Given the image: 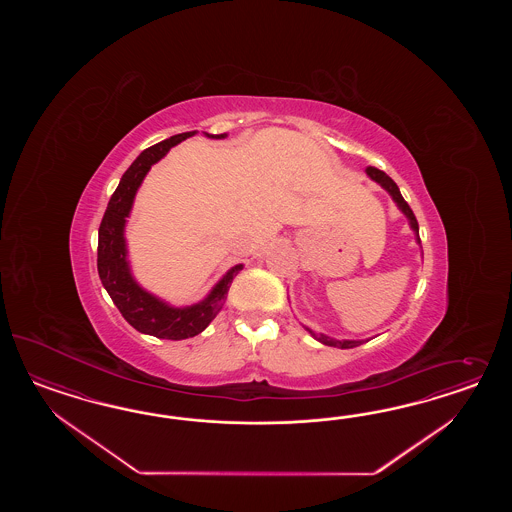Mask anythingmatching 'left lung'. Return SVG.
Masks as SVG:
<instances>
[{
  "mask_svg": "<svg viewBox=\"0 0 512 512\" xmlns=\"http://www.w3.org/2000/svg\"><path fill=\"white\" fill-rule=\"evenodd\" d=\"M366 174H368L372 180H375L379 186L387 189L388 193H390V197H392L394 202L398 204V208H400L403 214H405V217L409 219V225H411V229H413L415 234H417V242L420 244L419 223H417V217L413 214V210L409 208V204H407L405 199H403L400 189L396 186V182H394L390 176H387L385 172L379 171V169H375V167H368V169H366ZM308 330H310V328H308ZM310 334L315 338V340H319L321 343H325V345H330V347H340V349H351V347H357V345L362 343V341L355 340H334V338H330V336H325V334H315V332H311V330Z\"/></svg>",
  "mask_w": 512,
  "mask_h": 512,
  "instance_id": "8db88e82",
  "label": "left lung"
}]
</instances>
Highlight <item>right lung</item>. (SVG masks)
Segmentation results:
<instances>
[{"label":"right lung","instance_id":"1","mask_svg":"<svg viewBox=\"0 0 512 512\" xmlns=\"http://www.w3.org/2000/svg\"><path fill=\"white\" fill-rule=\"evenodd\" d=\"M195 133L197 131L180 133L146 148L124 172L120 184L110 197L109 206L99 225L97 272L103 287L107 289L112 302L116 304V308L124 315L129 325L137 328L142 334H150L161 340H186L201 334L223 308L234 276L244 268V264L233 266L223 278L217 281L210 295L199 304L186 306V308H172L167 302L144 291L131 274L129 261H127L124 229L125 219L131 214L137 189L154 163L167 154L172 146L193 137ZM204 135L210 139L227 137V133H221V135L204 133Z\"/></svg>","mask_w":512,"mask_h":512}]
</instances>
